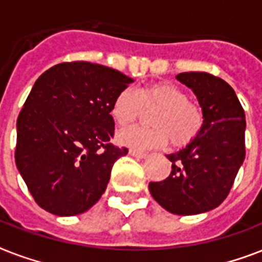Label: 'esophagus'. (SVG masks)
I'll return each mask as SVG.
<instances>
[{"instance_id": "34e87169", "label": "esophagus", "mask_w": 262, "mask_h": 262, "mask_svg": "<svg viewBox=\"0 0 262 262\" xmlns=\"http://www.w3.org/2000/svg\"><path fill=\"white\" fill-rule=\"evenodd\" d=\"M129 154H130L132 156H135V158H139V159H144V158H147L148 156L147 152L139 151V149H133V148L129 151Z\"/></svg>"}]
</instances>
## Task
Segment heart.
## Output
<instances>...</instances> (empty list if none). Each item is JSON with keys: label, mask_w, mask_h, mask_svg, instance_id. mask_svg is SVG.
<instances>
[{"label": "heart", "mask_w": 262, "mask_h": 262, "mask_svg": "<svg viewBox=\"0 0 262 262\" xmlns=\"http://www.w3.org/2000/svg\"><path fill=\"white\" fill-rule=\"evenodd\" d=\"M158 107L152 118L154 127L132 126L118 133V141L135 149L160 148L171 140L174 147H185L200 135L204 113L200 104L187 99L177 84L156 81L137 91L126 88L115 96L111 115L119 126H127L139 118L143 108Z\"/></svg>", "instance_id": "b5f03b06"}]
</instances>
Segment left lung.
Wrapping results in <instances>:
<instances>
[{"mask_svg":"<svg viewBox=\"0 0 262 262\" xmlns=\"http://www.w3.org/2000/svg\"><path fill=\"white\" fill-rule=\"evenodd\" d=\"M177 79L193 90L204 126L186 148L171 155V172L149 191L171 213L197 215L219 207L245 159V111L224 80L207 72H183Z\"/></svg>","mask_w":262,"mask_h":262,"instance_id":"1","label":"left lung"}]
</instances>
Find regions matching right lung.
<instances>
[{
  "label": "right lung",
  "instance_id": "add662e5",
  "mask_svg": "<svg viewBox=\"0 0 262 262\" xmlns=\"http://www.w3.org/2000/svg\"><path fill=\"white\" fill-rule=\"evenodd\" d=\"M133 79L111 68L73 61L40 75L17 118L14 159L39 207L58 216L88 211L104 193L115 160V96Z\"/></svg>",
  "mask_w": 262,
  "mask_h": 262
}]
</instances>
